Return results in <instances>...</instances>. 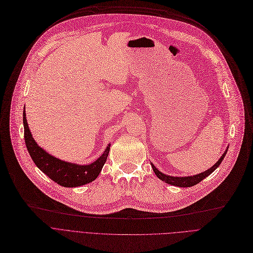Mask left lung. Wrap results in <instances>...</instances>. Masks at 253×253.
<instances>
[{
	"label": "left lung",
	"mask_w": 253,
	"mask_h": 253,
	"mask_svg": "<svg viewBox=\"0 0 253 253\" xmlns=\"http://www.w3.org/2000/svg\"><path fill=\"white\" fill-rule=\"evenodd\" d=\"M226 152H227V148L225 149L224 153L221 155V158L217 161V163H216L214 166H212L210 169H208L205 172H202L200 174L192 175V176H185V177L169 176V175L162 173L160 170L156 169V167L152 163H150V164H151V167H152V169H153V172L155 173L156 176H158L159 179L162 180V181H164V182H166L168 184L174 185V186H178V187H190V186H194V185L200 183L203 179H205L206 177H208L211 173H213L216 169H217V168L219 167V165L221 164V162L223 161Z\"/></svg>",
	"instance_id": "1"
}]
</instances>
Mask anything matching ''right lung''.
I'll return each mask as SVG.
<instances>
[{
    "label": "right lung",
    "instance_id": "add662e5",
    "mask_svg": "<svg viewBox=\"0 0 253 253\" xmlns=\"http://www.w3.org/2000/svg\"><path fill=\"white\" fill-rule=\"evenodd\" d=\"M25 109V108H23ZM23 110V127H25V141L28 151L35 165L57 184L64 187H77L92 182L100 175L103 166L107 161L110 151V144H108L104 153L100 158L88 165H78L59 160L46 152L35 141Z\"/></svg>",
    "mask_w": 253,
    "mask_h": 253
}]
</instances>
